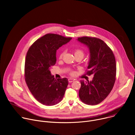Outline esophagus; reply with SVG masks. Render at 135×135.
<instances>
[{
    "instance_id": "34e87169",
    "label": "esophagus",
    "mask_w": 135,
    "mask_h": 135,
    "mask_svg": "<svg viewBox=\"0 0 135 135\" xmlns=\"http://www.w3.org/2000/svg\"><path fill=\"white\" fill-rule=\"evenodd\" d=\"M74 79H71V78H69V79H68V82H69V83H71V82H74Z\"/></svg>"
}]
</instances>
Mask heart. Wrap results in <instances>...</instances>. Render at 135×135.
<instances>
[{
	"label": "heart",
	"instance_id": "heart-1",
	"mask_svg": "<svg viewBox=\"0 0 135 135\" xmlns=\"http://www.w3.org/2000/svg\"><path fill=\"white\" fill-rule=\"evenodd\" d=\"M63 53H61L60 55H59V59H61L62 57L63 56ZM74 55H82L83 57V55H84V52L81 50H76L75 51V53H74ZM71 74H74V73H72Z\"/></svg>",
	"mask_w": 135,
	"mask_h": 135
}]
</instances>
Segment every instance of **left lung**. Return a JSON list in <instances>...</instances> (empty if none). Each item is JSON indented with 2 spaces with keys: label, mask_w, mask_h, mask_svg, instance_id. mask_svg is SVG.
Returning <instances> with one entry per match:
<instances>
[{
  "label": "left lung",
  "mask_w": 135,
  "mask_h": 135,
  "mask_svg": "<svg viewBox=\"0 0 135 135\" xmlns=\"http://www.w3.org/2000/svg\"><path fill=\"white\" fill-rule=\"evenodd\" d=\"M77 40L89 49L88 68L90 70L87 74H94L92 81H81L79 97L85 104L97 105L107 97L113 88L117 74L115 56L108 45L99 38L82 37Z\"/></svg>",
  "instance_id": "obj_1"
}]
</instances>
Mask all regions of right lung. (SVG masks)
Here are the masks:
<instances>
[{
  "mask_svg": "<svg viewBox=\"0 0 135 135\" xmlns=\"http://www.w3.org/2000/svg\"><path fill=\"white\" fill-rule=\"evenodd\" d=\"M71 40L59 35L46 34L35 41L28 51L25 80L33 97L43 105H56L64 98L68 80L55 79L50 69L56 63V50Z\"/></svg>",
  "mask_w": 135,
  "mask_h": 135,
  "instance_id": "obj_1",
  "label": "right lung"
}]
</instances>
